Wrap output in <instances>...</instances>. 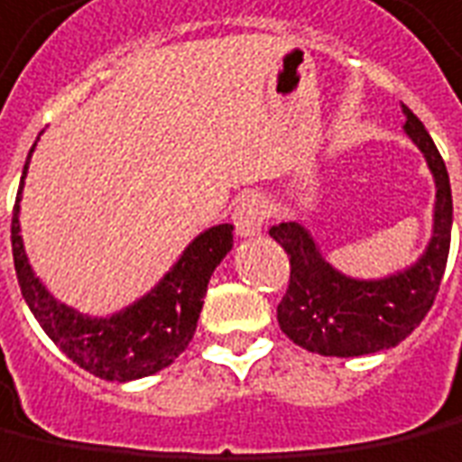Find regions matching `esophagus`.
Masks as SVG:
<instances>
[{
  "mask_svg": "<svg viewBox=\"0 0 462 462\" xmlns=\"http://www.w3.org/2000/svg\"><path fill=\"white\" fill-rule=\"evenodd\" d=\"M264 217H267V208H264V199L260 195H247L242 199L240 205L235 208V227L237 235L242 237H253L257 232L263 230Z\"/></svg>",
  "mask_w": 462,
  "mask_h": 462,
  "instance_id": "obj_1",
  "label": "esophagus"
}]
</instances>
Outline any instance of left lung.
<instances>
[{
	"instance_id": "1",
	"label": "left lung",
	"mask_w": 462,
	"mask_h": 462,
	"mask_svg": "<svg viewBox=\"0 0 462 462\" xmlns=\"http://www.w3.org/2000/svg\"><path fill=\"white\" fill-rule=\"evenodd\" d=\"M402 115L405 132L425 154L438 187L433 240L411 270L385 280H353L325 263L300 222L270 227V237L290 257V282L277 305V322L292 343L310 353L357 357L395 347L420 325L440 290L453 225L450 180L420 119L405 105Z\"/></svg>"
}]
</instances>
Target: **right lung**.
I'll use <instances>...</instances> for the list:
<instances>
[{"instance_id": "obj_1", "label": "right lung", "mask_w": 462, "mask_h": 462, "mask_svg": "<svg viewBox=\"0 0 462 462\" xmlns=\"http://www.w3.org/2000/svg\"><path fill=\"white\" fill-rule=\"evenodd\" d=\"M34 147L29 150V157ZM27 164L19 182L12 212V254L22 295L42 330L72 363L102 380H137L167 367L185 350L199 320L208 282L215 267L232 247V225H217L202 232L185 250L150 295L112 318H85L51 298L34 277L19 237V199L27 177Z\"/></svg>"}]
</instances>
